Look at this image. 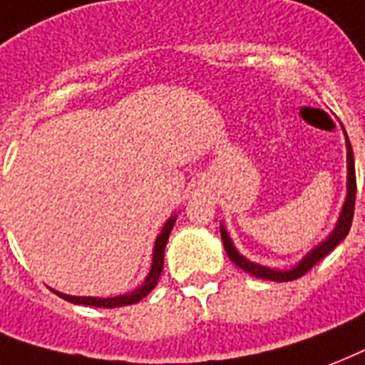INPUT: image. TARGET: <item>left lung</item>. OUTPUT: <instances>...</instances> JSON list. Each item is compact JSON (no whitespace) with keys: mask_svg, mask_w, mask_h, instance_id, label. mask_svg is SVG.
<instances>
[{"mask_svg":"<svg viewBox=\"0 0 365 365\" xmlns=\"http://www.w3.org/2000/svg\"><path fill=\"white\" fill-rule=\"evenodd\" d=\"M344 140H346V200H344V205L341 209V215H339V221L333 228V232L327 236L320 245H316L314 250L309 251L307 255L299 261V264H295L289 270H274V268L262 267V264H257V262H251L250 259H245L244 255H240L238 250L234 247L232 240L228 236L227 228L221 225V238L222 244H225V251L227 255L230 257V261L240 267L245 272H250L251 276L261 279H272V282H291V279L301 278L303 274H307L310 268L314 267L316 262L322 261L327 253H331L335 247H337L350 230V225H352V217H354V202H356V171H354V154H352V146H350V140L344 133Z\"/></svg>","mask_w":365,"mask_h":365,"instance_id":"obj_1","label":"left lung"}]
</instances>
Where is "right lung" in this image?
<instances>
[{
	"mask_svg": "<svg viewBox=\"0 0 365 365\" xmlns=\"http://www.w3.org/2000/svg\"><path fill=\"white\" fill-rule=\"evenodd\" d=\"M177 221V215L169 217L168 222L163 225L162 232L158 234L156 245H154V257H152V267L150 272L146 276V279L143 282V285H138L137 289L131 291V293H125V295H118V297H72V295H66V293H61V291H55L58 297H62L68 303L74 304H87V307H101V309H115V307H127V304L138 303L140 299H144L148 293H150L154 287H156L158 279H160V274L163 270V255H165V245H168L169 234L173 230V225Z\"/></svg>",
	"mask_w": 365,
	"mask_h": 365,
	"instance_id": "1",
	"label": "right lung"
}]
</instances>
